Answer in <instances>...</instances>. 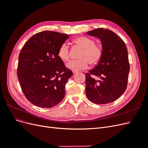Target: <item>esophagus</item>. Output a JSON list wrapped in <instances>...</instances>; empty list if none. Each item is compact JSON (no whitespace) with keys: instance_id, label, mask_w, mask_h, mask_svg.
<instances>
[{"instance_id":"34e87169","label":"esophagus","mask_w":148,"mask_h":148,"mask_svg":"<svg viewBox=\"0 0 148 148\" xmlns=\"http://www.w3.org/2000/svg\"><path fill=\"white\" fill-rule=\"evenodd\" d=\"M73 75L77 74V71H73Z\"/></svg>"}]
</instances>
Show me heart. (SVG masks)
I'll list each match as a JSON object with an SVG mask.
<instances>
[{"mask_svg":"<svg viewBox=\"0 0 148 148\" xmlns=\"http://www.w3.org/2000/svg\"><path fill=\"white\" fill-rule=\"evenodd\" d=\"M73 42L83 49L80 53L79 59L80 60L71 61L66 64V67L73 71H79L86 69L89 63L92 65L97 64L102 57V49L95 44L93 39L87 37L80 36L75 38ZM57 56L64 62H68L70 60L69 47L66 43L62 44L57 52Z\"/></svg>","mask_w":148,"mask_h":148,"instance_id":"b5f03b06","label":"heart"}]
</instances>
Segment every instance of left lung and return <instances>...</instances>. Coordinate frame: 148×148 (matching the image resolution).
<instances>
[{"mask_svg":"<svg viewBox=\"0 0 148 148\" xmlns=\"http://www.w3.org/2000/svg\"><path fill=\"white\" fill-rule=\"evenodd\" d=\"M87 34L101 40L103 53L98 64L85 75L86 96L97 104L114 102L127 87L130 65L127 46L109 29L97 28Z\"/></svg>","mask_w":148,"mask_h":148,"instance_id":"8db88e82","label":"left lung"}]
</instances>
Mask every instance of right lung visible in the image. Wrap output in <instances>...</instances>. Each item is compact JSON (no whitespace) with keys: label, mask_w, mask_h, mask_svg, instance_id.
<instances>
[{"label":"right lung","mask_w":148,"mask_h":148,"mask_svg":"<svg viewBox=\"0 0 148 148\" xmlns=\"http://www.w3.org/2000/svg\"><path fill=\"white\" fill-rule=\"evenodd\" d=\"M69 35L44 31L30 38L18 57L17 75L25 97L33 104L50 108L63 100L73 72L57 56Z\"/></svg>","instance_id":"add662e5"}]
</instances>
